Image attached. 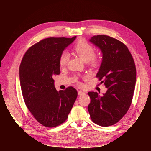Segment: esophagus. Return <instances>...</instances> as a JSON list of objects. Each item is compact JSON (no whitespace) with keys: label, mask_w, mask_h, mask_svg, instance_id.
Wrapping results in <instances>:
<instances>
[{"label":"esophagus","mask_w":151,"mask_h":151,"mask_svg":"<svg viewBox=\"0 0 151 151\" xmlns=\"http://www.w3.org/2000/svg\"><path fill=\"white\" fill-rule=\"evenodd\" d=\"M86 93L84 91H78V95H84Z\"/></svg>","instance_id":"34e87169"}]
</instances>
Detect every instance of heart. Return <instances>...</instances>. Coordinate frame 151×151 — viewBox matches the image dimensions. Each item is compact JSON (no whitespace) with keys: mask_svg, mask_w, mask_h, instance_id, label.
<instances>
[{"mask_svg":"<svg viewBox=\"0 0 151 151\" xmlns=\"http://www.w3.org/2000/svg\"><path fill=\"white\" fill-rule=\"evenodd\" d=\"M74 50L81 58L86 62H91L93 64L97 62V58L94 56L95 50L90 44L85 40H79L74 47ZM69 59V54L67 51L61 53L59 58V63L60 66H65Z\"/></svg>","mask_w":151,"mask_h":151,"instance_id":"b5f03b06","label":"heart"}]
</instances>
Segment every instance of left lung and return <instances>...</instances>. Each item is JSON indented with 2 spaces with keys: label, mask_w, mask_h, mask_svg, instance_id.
<instances>
[{
  "label": "left lung",
  "mask_w": 151,
  "mask_h": 151,
  "mask_svg": "<svg viewBox=\"0 0 151 151\" xmlns=\"http://www.w3.org/2000/svg\"><path fill=\"white\" fill-rule=\"evenodd\" d=\"M89 41L102 52L97 77L107 91L102 96L97 92L88 93V111L95 123L111 126L121 119L130 106L136 80L135 63L127 46L115 38L97 35Z\"/></svg>",
  "instance_id": "obj_1"
}]
</instances>
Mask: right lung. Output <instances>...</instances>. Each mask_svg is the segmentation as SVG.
<instances>
[{
  "instance_id": "1",
  "label": "right lung",
  "mask_w": 151,
  "mask_h": 151,
  "mask_svg": "<svg viewBox=\"0 0 151 151\" xmlns=\"http://www.w3.org/2000/svg\"><path fill=\"white\" fill-rule=\"evenodd\" d=\"M76 37H49L40 41L27 51L19 67L25 104L34 118L46 127L64 123L77 97V91L73 87L58 91L53 79L60 74L61 53Z\"/></svg>"
}]
</instances>
